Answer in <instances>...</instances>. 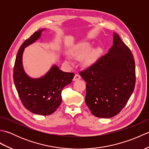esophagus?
<instances>
[{
	"mask_svg": "<svg viewBox=\"0 0 149 149\" xmlns=\"http://www.w3.org/2000/svg\"><path fill=\"white\" fill-rule=\"evenodd\" d=\"M81 79V76L79 75H78V74H75V75H74V79H73V81H77V80H79Z\"/></svg>",
	"mask_w": 149,
	"mask_h": 149,
	"instance_id": "esophagus-1",
	"label": "esophagus"
}]
</instances>
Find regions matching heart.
Listing matches in <instances>:
<instances>
[{"mask_svg":"<svg viewBox=\"0 0 149 149\" xmlns=\"http://www.w3.org/2000/svg\"><path fill=\"white\" fill-rule=\"evenodd\" d=\"M92 49L93 46L90 43L85 42L81 43L72 50V56L73 58L78 60H81L84 58L83 62V65L86 67L90 66L93 64L101 53V49L100 48L94 49L91 52V51ZM66 61L68 63H72V59L70 57L66 56Z\"/></svg>","mask_w":149,"mask_h":149,"instance_id":"1","label":"heart"}]
</instances>
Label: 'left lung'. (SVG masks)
I'll list each match as a JSON object with an SVG mask.
<instances>
[{"label": "left lung", "mask_w": 149, "mask_h": 149, "mask_svg": "<svg viewBox=\"0 0 149 149\" xmlns=\"http://www.w3.org/2000/svg\"><path fill=\"white\" fill-rule=\"evenodd\" d=\"M79 74L86 83L85 102L99 118H109L121 111L133 92L135 62L131 50L113 33V46Z\"/></svg>", "instance_id": "obj_1"}]
</instances>
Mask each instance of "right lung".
<instances>
[{"label": "right lung", "instance_id": "right-lung-1", "mask_svg": "<svg viewBox=\"0 0 149 149\" xmlns=\"http://www.w3.org/2000/svg\"><path fill=\"white\" fill-rule=\"evenodd\" d=\"M43 29L34 33L22 43L16 57L13 69V81L18 96L27 109L40 115H51L61 103L63 88L70 84L74 73L64 72L53 65L43 77H30L22 65L24 49L39 39Z\"/></svg>", "mask_w": 149, "mask_h": 149}]
</instances>
